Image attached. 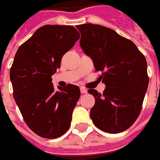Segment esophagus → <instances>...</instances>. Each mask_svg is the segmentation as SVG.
I'll return each instance as SVG.
<instances>
[{"label": "esophagus", "instance_id": "1", "mask_svg": "<svg viewBox=\"0 0 160 160\" xmlns=\"http://www.w3.org/2000/svg\"><path fill=\"white\" fill-rule=\"evenodd\" d=\"M80 92H81V93H87V90L85 88V87H80Z\"/></svg>", "mask_w": 160, "mask_h": 160}]
</instances>
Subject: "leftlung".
Masks as SVG:
<instances>
[{"mask_svg": "<svg viewBox=\"0 0 160 160\" xmlns=\"http://www.w3.org/2000/svg\"><path fill=\"white\" fill-rule=\"evenodd\" d=\"M80 43L93 62L98 80L105 84L101 94L94 89L95 104L90 111L94 125L110 134L123 132L131 127L141 113L149 78L144 55L131 40L114 30L100 25L77 26Z\"/></svg>", "mask_w": 160, "mask_h": 160, "instance_id": "obj_1", "label": "left lung"}]
</instances>
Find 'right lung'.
Wrapping results in <instances>:
<instances>
[{
  "mask_svg": "<svg viewBox=\"0 0 160 160\" xmlns=\"http://www.w3.org/2000/svg\"><path fill=\"white\" fill-rule=\"evenodd\" d=\"M79 38L73 26L45 25L15 54L10 69L13 98L27 126L41 137H60L70 127L80 88L68 84L56 91L51 76Z\"/></svg>",
  "mask_w": 160,
  "mask_h": 160,
  "instance_id": "right-lung-1",
  "label": "right lung"
}]
</instances>
